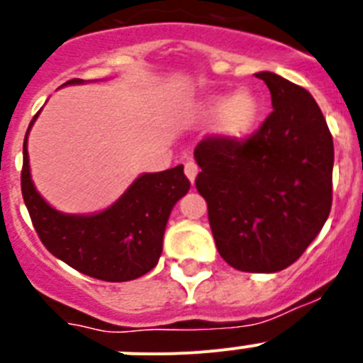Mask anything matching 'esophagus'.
<instances>
[{
    "label": "esophagus",
    "mask_w": 363,
    "mask_h": 363,
    "mask_svg": "<svg viewBox=\"0 0 363 363\" xmlns=\"http://www.w3.org/2000/svg\"><path fill=\"white\" fill-rule=\"evenodd\" d=\"M185 176H187L191 184H194V179H196V176H198V165H196V163H194V162L185 163Z\"/></svg>",
    "instance_id": "esophagus-1"
}]
</instances>
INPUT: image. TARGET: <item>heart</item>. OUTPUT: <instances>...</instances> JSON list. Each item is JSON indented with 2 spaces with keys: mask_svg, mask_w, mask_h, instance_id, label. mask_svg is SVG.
Listing matches in <instances>:
<instances>
[{
  "mask_svg": "<svg viewBox=\"0 0 363 363\" xmlns=\"http://www.w3.org/2000/svg\"><path fill=\"white\" fill-rule=\"evenodd\" d=\"M262 114V101L251 89H238L233 94L207 96L194 107L200 121L214 120V133L230 143L247 140L255 133Z\"/></svg>",
  "mask_w": 363,
  "mask_h": 363,
  "instance_id": "heart-1",
  "label": "heart"
}]
</instances>
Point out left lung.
<instances>
[{"instance_id":"left-lung-1","label":"left lung","mask_w":363,"mask_h":363,"mask_svg":"<svg viewBox=\"0 0 363 363\" xmlns=\"http://www.w3.org/2000/svg\"><path fill=\"white\" fill-rule=\"evenodd\" d=\"M274 111L247 142L207 138L194 149L218 252L243 272L294 264L333 203L335 147L313 96L274 72H256Z\"/></svg>"}]
</instances>
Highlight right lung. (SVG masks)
Returning a JSON list of instances; mask_svg holds the SVG:
<instances>
[{
    "label": "right lung",
    "mask_w": 363,
    "mask_h": 363,
    "mask_svg": "<svg viewBox=\"0 0 363 363\" xmlns=\"http://www.w3.org/2000/svg\"><path fill=\"white\" fill-rule=\"evenodd\" d=\"M70 79L65 85H82ZM41 112V111H40ZM23 142L21 192L32 225L56 258L86 277L104 281H129L156 267L171 211L191 189L184 165L162 172H143L107 209L92 214H67L54 209L38 192L28 163V133Z\"/></svg>",
    "instance_id": "add662e5"
}]
</instances>
